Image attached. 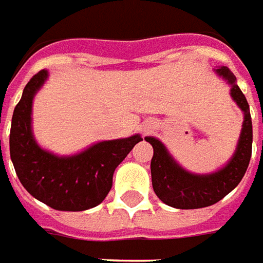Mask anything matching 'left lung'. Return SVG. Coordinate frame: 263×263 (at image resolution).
<instances>
[{
	"label": "left lung",
	"instance_id": "8db88e82",
	"mask_svg": "<svg viewBox=\"0 0 263 263\" xmlns=\"http://www.w3.org/2000/svg\"><path fill=\"white\" fill-rule=\"evenodd\" d=\"M217 73L232 85L231 96L236 105L243 110V124L239 143L231 161L222 170L206 176H195L188 173L174 161L161 141L154 137H146L153 146L154 154L152 158V182L153 190L164 204L180 210L204 208L222 200L225 195L241 182L242 177L252 154V120L249 113L247 99L236 85V78L230 69H217Z\"/></svg>",
	"mask_w": 263,
	"mask_h": 263
}]
</instances>
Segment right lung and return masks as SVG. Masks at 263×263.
Masks as SVG:
<instances>
[{
	"label": "right lung",
	"mask_w": 263,
	"mask_h": 263,
	"mask_svg": "<svg viewBox=\"0 0 263 263\" xmlns=\"http://www.w3.org/2000/svg\"><path fill=\"white\" fill-rule=\"evenodd\" d=\"M48 78L45 69L31 78L15 106L9 153L20 181L29 194L58 211H85L105 200L113 173L141 141L136 135L102 141L72 157H58L36 144L31 130L32 99Z\"/></svg>",
	"instance_id": "1"
}]
</instances>
